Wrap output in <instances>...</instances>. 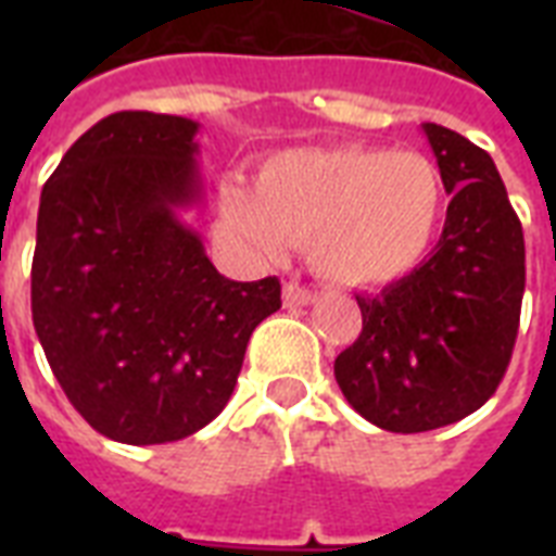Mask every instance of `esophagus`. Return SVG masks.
I'll use <instances>...</instances> for the list:
<instances>
[{
    "mask_svg": "<svg viewBox=\"0 0 556 556\" xmlns=\"http://www.w3.org/2000/svg\"><path fill=\"white\" fill-rule=\"evenodd\" d=\"M314 300H317V291L300 286V282H286V286H282V305H286V308H305V305H312Z\"/></svg>",
    "mask_w": 556,
    "mask_h": 556,
    "instance_id": "esophagus-1",
    "label": "esophagus"
}]
</instances>
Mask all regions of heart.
Returning <instances> with one entry per match:
<instances>
[{
  "mask_svg": "<svg viewBox=\"0 0 556 556\" xmlns=\"http://www.w3.org/2000/svg\"><path fill=\"white\" fill-rule=\"evenodd\" d=\"M225 225L253 251L305 244L320 277L338 286H387L430 253L444 218V181L421 152L303 147L262 164L256 187L225 178Z\"/></svg>",
  "mask_w": 556,
  "mask_h": 556,
  "instance_id": "b5f03b06",
  "label": "heart"
}]
</instances>
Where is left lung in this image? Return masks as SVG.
<instances>
[{"instance_id": "obj_1", "label": "left lung", "mask_w": 556, "mask_h": 556, "mask_svg": "<svg viewBox=\"0 0 556 556\" xmlns=\"http://www.w3.org/2000/svg\"><path fill=\"white\" fill-rule=\"evenodd\" d=\"M447 195L427 260L380 294L357 296L361 338L340 352V392L380 430L462 421L508 369L526 291V239L493 159L447 126L421 124Z\"/></svg>"}]
</instances>
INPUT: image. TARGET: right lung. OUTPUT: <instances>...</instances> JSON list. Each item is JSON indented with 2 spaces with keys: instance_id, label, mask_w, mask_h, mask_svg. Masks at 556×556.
<instances>
[{
  "instance_id": "1",
  "label": "right lung",
  "mask_w": 556,
  "mask_h": 556,
  "mask_svg": "<svg viewBox=\"0 0 556 556\" xmlns=\"http://www.w3.org/2000/svg\"><path fill=\"white\" fill-rule=\"evenodd\" d=\"M199 124L115 112L72 143L39 195L30 314L60 387L98 432L167 444L233 395L279 279L236 282L185 213L204 201Z\"/></svg>"
}]
</instances>
